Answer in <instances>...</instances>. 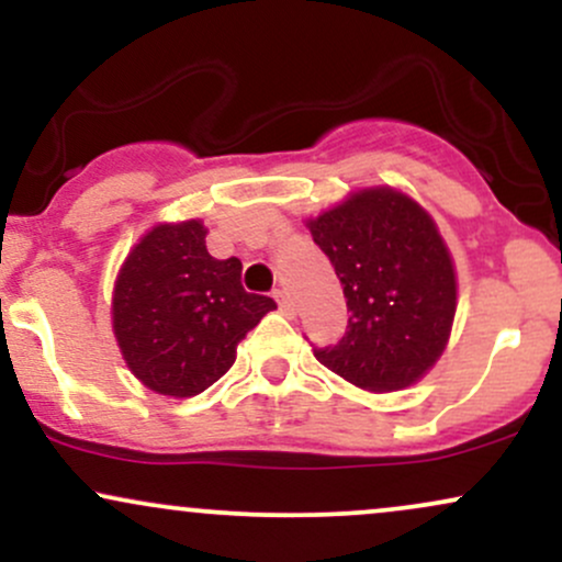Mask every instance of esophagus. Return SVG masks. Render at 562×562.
I'll list each match as a JSON object with an SVG mask.
<instances>
[{"label": "esophagus", "instance_id": "obj_1", "mask_svg": "<svg viewBox=\"0 0 562 562\" xmlns=\"http://www.w3.org/2000/svg\"><path fill=\"white\" fill-rule=\"evenodd\" d=\"M272 295H274L277 306H280V308H282V312H285V314H290V312H293V303H290V295H288V290L277 288Z\"/></svg>", "mask_w": 562, "mask_h": 562}]
</instances>
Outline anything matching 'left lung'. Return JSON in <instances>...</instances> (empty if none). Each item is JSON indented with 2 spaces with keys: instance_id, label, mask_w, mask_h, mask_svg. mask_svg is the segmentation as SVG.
I'll list each match as a JSON object with an SVG mask.
<instances>
[{
  "instance_id": "1",
  "label": "left lung",
  "mask_w": 562,
  "mask_h": 562,
  "mask_svg": "<svg viewBox=\"0 0 562 562\" xmlns=\"http://www.w3.org/2000/svg\"><path fill=\"white\" fill-rule=\"evenodd\" d=\"M306 227L351 312L344 338L314 357L364 391L417 383L447 348L457 308L454 263L434 218L404 192L370 187Z\"/></svg>"
}]
</instances>
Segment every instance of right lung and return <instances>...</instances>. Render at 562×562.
Returning <instances> with one entry per match:
<instances>
[{"label":"right lung","instance_id":"obj_1","mask_svg":"<svg viewBox=\"0 0 562 562\" xmlns=\"http://www.w3.org/2000/svg\"><path fill=\"white\" fill-rule=\"evenodd\" d=\"M240 274V259L209 254L198 218L158 224L134 245L115 280L113 333L142 385L198 396L235 364L237 344L277 308Z\"/></svg>","mask_w":562,"mask_h":562}]
</instances>
